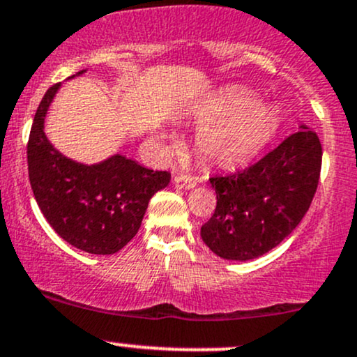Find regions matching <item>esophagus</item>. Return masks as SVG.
Wrapping results in <instances>:
<instances>
[{
	"label": "esophagus",
	"mask_w": 357,
	"mask_h": 357,
	"mask_svg": "<svg viewBox=\"0 0 357 357\" xmlns=\"http://www.w3.org/2000/svg\"><path fill=\"white\" fill-rule=\"evenodd\" d=\"M174 186L179 190H190V188L197 186V179L186 174H179L174 178Z\"/></svg>",
	"instance_id": "obj_1"
}]
</instances>
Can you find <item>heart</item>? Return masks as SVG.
I'll use <instances>...</instances> for the list:
<instances>
[{"label":"heart","instance_id":"1","mask_svg":"<svg viewBox=\"0 0 357 357\" xmlns=\"http://www.w3.org/2000/svg\"><path fill=\"white\" fill-rule=\"evenodd\" d=\"M202 115L217 121L199 130L198 149L203 158L222 166L254 158L280 127L274 109L257 107V101L244 93L227 95L203 109Z\"/></svg>","mask_w":357,"mask_h":357}]
</instances>
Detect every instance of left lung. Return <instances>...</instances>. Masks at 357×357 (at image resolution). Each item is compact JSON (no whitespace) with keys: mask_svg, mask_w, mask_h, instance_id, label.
<instances>
[{"mask_svg":"<svg viewBox=\"0 0 357 357\" xmlns=\"http://www.w3.org/2000/svg\"><path fill=\"white\" fill-rule=\"evenodd\" d=\"M322 169V146L315 132L284 139L257 162L210 178L217 193L213 215L202 238L217 256L256 259L284 241L305 217Z\"/></svg>","mask_w":357,"mask_h":357,"instance_id":"8db88e82","label":"left lung"}]
</instances>
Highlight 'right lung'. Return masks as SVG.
Instances as JSON below:
<instances>
[{
    "label": "right lung",
    "instance_id": "add662e5",
    "mask_svg": "<svg viewBox=\"0 0 357 357\" xmlns=\"http://www.w3.org/2000/svg\"><path fill=\"white\" fill-rule=\"evenodd\" d=\"M59 86H50L42 98L26 146L33 197L50 227L70 245L89 254H115L139 232L149 199L169 185L171 174L121 154L86 166L56 151L44 120Z\"/></svg>",
    "mask_w": 357,
    "mask_h": 357
}]
</instances>
